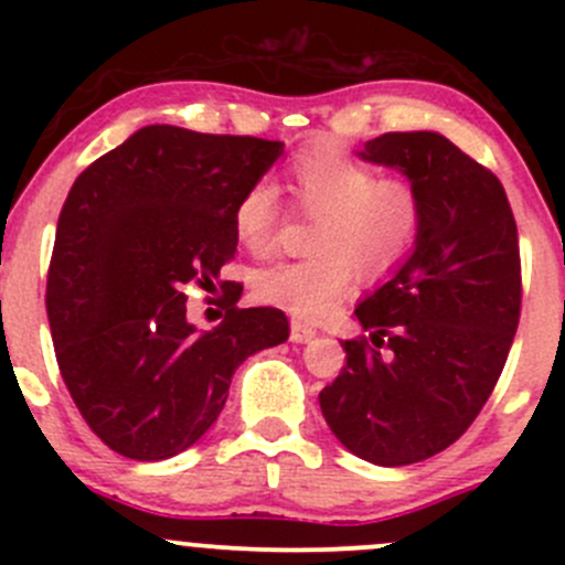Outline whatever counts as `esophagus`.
<instances>
[{"label":"esophagus","instance_id":"obj_1","mask_svg":"<svg viewBox=\"0 0 565 565\" xmlns=\"http://www.w3.org/2000/svg\"><path fill=\"white\" fill-rule=\"evenodd\" d=\"M311 339H317V328H311V324L295 319V322H292V341H295V344H309Z\"/></svg>","mask_w":565,"mask_h":565}]
</instances>
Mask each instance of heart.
Here are the masks:
<instances>
[{"mask_svg": "<svg viewBox=\"0 0 565 565\" xmlns=\"http://www.w3.org/2000/svg\"><path fill=\"white\" fill-rule=\"evenodd\" d=\"M287 188L298 213L315 218L311 256L256 273L254 295L262 303L319 319L339 306L355 276L366 284L388 281L418 248L426 199L409 174H377L335 141H315L289 158ZM281 215L276 185L254 180L237 199L232 221L250 254H267Z\"/></svg>", "mask_w": 565, "mask_h": 565, "instance_id": "obj_1", "label": "heart"}]
</instances>
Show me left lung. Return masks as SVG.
Returning a JSON list of instances; mask_svg holds the SVG:
<instances>
[{"label": "left lung", "mask_w": 565, "mask_h": 565, "mask_svg": "<svg viewBox=\"0 0 565 565\" xmlns=\"http://www.w3.org/2000/svg\"><path fill=\"white\" fill-rule=\"evenodd\" d=\"M358 156L413 177L426 221L407 265L355 309L372 335L341 344L319 407L347 451L402 467L446 451L492 396L520 324V237L503 182L446 136L383 134Z\"/></svg>", "instance_id": "left-lung-1"}]
</instances>
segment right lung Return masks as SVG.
<instances>
[{
    "label": "right lung",
    "mask_w": 565,
    "mask_h": 565,
    "mask_svg": "<svg viewBox=\"0 0 565 565\" xmlns=\"http://www.w3.org/2000/svg\"><path fill=\"white\" fill-rule=\"evenodd\" d=\"M284 152L256 136L147 125L73 182L51 250L45 311L60 374L111 451L161 461L191 448L226 404L235 369L289 339L284 311L241 309L199 330L182 287L235 259V204Z\"/></svg>",
    "instance_id": "obj_1"
}]
</instances>
